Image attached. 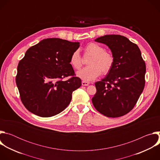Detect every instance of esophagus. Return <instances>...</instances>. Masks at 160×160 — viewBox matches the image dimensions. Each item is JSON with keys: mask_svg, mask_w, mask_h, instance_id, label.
I'll list each match as a JSON object with an SVG mask.
<instances>
[{"mask_svg": "<svg viewBox=\"0 0 160 160\" xmlns=\"http://www.w3.org/2000/svg\"><path fill=\"white\" fill-rule=\"evenodd\" d=\"M82 85L83 86H87L89 85V82H85V81H82Z\"/></svg>", "mask_w": 160, "mask_h": 160, "instance_id": "1", "label": "esophagus"}]
</instances>
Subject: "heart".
<instances>
[{"mask_svg": "<svg viewBox=\"0 0 160 160\" xmlns=\"http://www.w3.org/2000/svg\"><path fill=\"white\" fill-rule=\"evenodd\" d=\"M85 54L91 55L87 61L88 66L77 72V75L84 81H92L98 78L101 73L108 74L112 69L115 62L113 54L101 45L90 42L84 48ZM70 63L75 70H80L82 66V59L78 51H74L71 55Z\"/></svg>", "mask_w": 160, "mask_h": 160, "instance_id": "heart-1", "label": "heart"}]
</instances>
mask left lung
<instances>
[{"instance_id":"1","label":"left lung","mask_w":160,"mask_h":160,"mask_svg":"<svg viewBox=\"0 0 160 160\" xmlns=\"http://www.w3.org/2000/svg\"><path fill=\"white\" fill-rule=\"evenodd\" d=\"M95 41L108 45L115 62L108 75L96 82L93 105L108 117H122L134 108L144 90L145 62L138 45L124 36L108 35Z\"/></svg>"}]
</instances>
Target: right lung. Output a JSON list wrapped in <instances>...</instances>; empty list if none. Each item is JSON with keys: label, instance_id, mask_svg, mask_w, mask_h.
<instances>
[{"label": "right lung", "instance_id": "obj_1", "mask_svg": "<svg viewBox=\"0 0 160 160\" xmlns=\"http://www.w3.org/2000/svg\"><path fill=\"white\" fill-rule=\"evenodd\" d=\"M79 44L49 38L27 50L18 63L16 83L21 102L29 111L41 117H51L70 103L72 92L82 85L70 63ZM68 76L71 78L63 80Z\"/></svg>", "mask_w": 160, "mask_h": 160}]
</instances>
